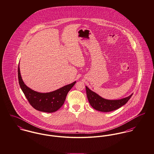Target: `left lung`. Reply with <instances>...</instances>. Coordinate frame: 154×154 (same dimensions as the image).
I'll list each match as a JSON object with an SVG mask.
<instances>
[{
	"mask_svg": "<svg viewBox=\"0 0 154 154\" xmlns=\"http://www.w3.org/2000/svg\"><path fill=\"white\" fill-rule=\"evenodd\" d=\"M85 89L87 99L91 107L98 111L103 112H109L119 109L128 102L133 94H132L129 96L120 100H112L103 99L89 89L87 86H85Z\"/></svg>",
	"mask_w": 154,
	"mask_h": 154,
	"instance_id": "8db88e82",
	"label": "left lung"
}]
</instances>
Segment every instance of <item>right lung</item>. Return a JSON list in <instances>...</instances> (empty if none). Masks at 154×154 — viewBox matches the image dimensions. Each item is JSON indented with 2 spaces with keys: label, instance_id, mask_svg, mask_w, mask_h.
Here are the masks:
<instances>
[{
  "label": "right lung",
  "instance_id": "right-lung-1",
  "mask_svg": "<svg viewBox=\"0 0 154 154\" xmlns=\"http://www.w3.org/2000/svg\"><path fill=\"white\" fill-rule=\"evenodd\" d=\"M17 75L19 84L30 104L35 109L47 113L56 112L63 105L69 91L76 83L74 82L52 92L42 93L32 90L25 85L19 66Z\"/></svg>",
  "mask_w": 154,
  "mask_h": 154
}]
</instances>
